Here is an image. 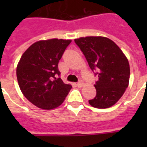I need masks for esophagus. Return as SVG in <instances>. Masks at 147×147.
Returning <instances> with one entry per match:
<instances>
[{"label": "esophagus", "instance_id": "obj_1", "mask_svg": "<svg viewBox=\"0 0 147 147\" xmlns=\"http://www.w3.org/2000/svg\"><path fill=\"white\" fill-rule=\"evenodd\" d=\"M77 85H78V87L79 88H82L84 85V82H83L82 81H79L78 82V84H77Z\"/></svg>", "mask_w": 147, "mask_h": 147}]
</instances>
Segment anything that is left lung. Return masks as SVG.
<instances>
[{
    "label": "left lung",
    "mask_w": 147,
    "mask_h": 147,
    "mask_svg": "<svg viewBox=\"0 0 147 147\" xmlns=\"http://www.w3.org/2000/svg\"><path fill=\"white\" fill-rule=\"evenodd\" d=\"M98 80L94 88L96 96L88 102L96 108L114 105L129 85L130 65L127 58L117 45L104 36H86L75 39Z\"/></svg>",
    "instance_id": "8db88e82"
}]
</instances>
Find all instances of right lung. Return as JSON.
Instances as JSON below:
<instances>
[{
    "label": "right lung",
    "mask_w": 147,
    "mask_h": 147,
    "mask_svg": "<svg viewBox=\"0 0 147 147\" xmlns=\"http://www.w3.org/2000/svg\"><path fill=\"white\" fill-rule=\"evenodd\" d=\"M71 40L50 39L32 44L17 66L19 87L25 98L43 110L59 107L71 88L61 78L58 63Z\"/></svg>",
    "instance_id": "add662e5"
}]
</instances>
